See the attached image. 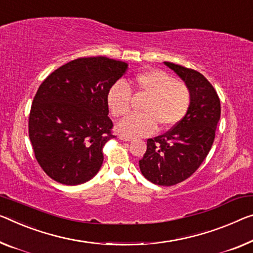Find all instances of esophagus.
<instances>
[{
    "label": "esophagus",
    "instance_id": "esophagus-1",
    "mask_svg": "<svg viewBox=\"0 0 253 253\" xmlns=\"http://www.w3.org/2000/svg\"><path fill=\"white\" fill-rule=\"evenodd\" d=\"M120 140H122V141H131L132 138L130 137H126V135H123V134H120Z\"/></svg>",
    "mask_w": 253,
    "mask_h": 253
}]
</instances>
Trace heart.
I'll list each match as a JSON object with an SVG mask.
<instances>
[{"mask_svg": "<svg viewBox=\"0 0 253 253\" xmlns=\"http://www.w3.org/2000/svg\"><path fill=\"white\" fill-rule=\"evenodd\" d=\"M132 86L137 92L148 96L143 114H130L122 119L116 130L130 138L145 137L155 132L157 124L163 129L174 126L188 113L191 91L185 84L176 81L159 69H149L133 77ZM107 106L116 118L129 112L131 90L123 81H116L107 92Z\"/></svg>", "mask_w": 253, "mask_h": 253, "instance_id": "b5f03b06", "label": "heart"}]
</instances>
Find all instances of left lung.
<instances>
[{
    "mask_svg": "<svg viewBox=\"0 0 253 253\" xmlns=\"http://www.w3.org/2000/svg\"><path fill=\"white\" fill-rule=\"evenodd\" d=\"M191 91L188 113L172 130L147 140L139 167L147 180L158 185H174L198 169L211 150L220 119V102L211 84L196 70L164 62Z\"/></svg>",
    "mask_w": 253,
    "mask_h": 253,
    "instance_id": "obj_1",
    "label": "left lung"
}]
</instances>
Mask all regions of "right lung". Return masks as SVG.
<instances>
[{"label": "right lung", "mask_w": 253, "mask_h": 253, "mask_svg": "<svg viewBox=\"0 0 253 253\" xmlns=\"http://www.w3.org/2000/svg\"><path fill=\"white\" fill-rule=\"evenodd\" d=\"M127 63L105 56L81 57L42 81L29 115V138L38 164L54 181L78 185L102 167L112 134L107 92Z\"/></svg>", "instance_id": "right-lung-1"}]
</instances>
